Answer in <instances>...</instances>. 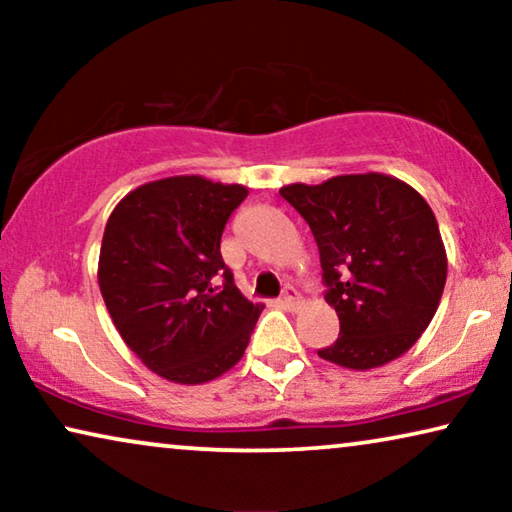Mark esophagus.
I'll use <instances>...</instances> for the list:
<instances>
[{
  "label": "esophagus",
  "instance_id": "esophagus-1",
  "mask_svg": "<svg viewBox=\"0 0 512 512\" xmlns=\"http://www.w3.org/2000/svg\"><path fill=\"white\" fill-rule=\"evenodd\" d=\"M282 305L289 307V310H296L300 305V293L293 289V286H284V293H282Z\"/></svg>",
  "mask_w": 512,
  "mask_h": 512
}]
</instances>
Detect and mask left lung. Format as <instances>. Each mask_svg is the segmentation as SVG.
Returning a JSON list of instances; mask_svg holds the SVG:
<instances>
[{"label": "left lung", "instance_id": "obj_1", "mask_svg": "<svg viewBox=\"0 0 512 512\" xmlns=\"http://www.w3.org/2000/svg\"><path fill=\"white\" fill-rule=\"evenodd\" d=\"M279 195L303 216L319 247L326 303L340 335L319 349L342 368L398 359L431 324L447 279L438 221L415 188L389 174H342Z\"/></svg>", "mask_w": 512, "mask_h": 512}]
</instances>
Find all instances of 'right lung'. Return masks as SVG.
Here are the masks:
<instances>
[{
    "label": "right lung",
    "mask_w": 512,
    "mask_h": 512,
    "mask_svg": "<svg viewBox=\"0 0 512 512\" xmlns=\"http://www.w3.org/2000/svg\"><path fill=\"white\" fill-rule=\"evenodd\" d=\"M247 195L184 174L135 188L109 216L97 265L104 305L125 345L165 380H214L249 345L263 305L242 296L221 258L223 228Z\"/></svg>",
    "instance_id": "obj_1"
}]
</instances>
